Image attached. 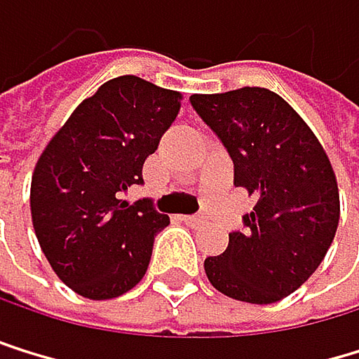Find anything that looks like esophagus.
I'll use <instances>...</instances> for the list:
<instances>
[{
  "label": "esophagus",
  "instance_id": "34e87169",
  "mask_svg": "<svg viewBox=\"0 0 359 359\" xmlns=\"http://www.w3.org/2000/svg\"><path fill=\"white\" fill-rule=\"evenodd\" d=\"M183 222L189 224V226H204V224H206V219H204L202 215H185Z\"/></svg>",
  "mask_w": 359,
  "mask_h": 359
}]
</instances>
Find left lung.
<instances>
[{"mask_svg": "<svg viewBox=\"0 0 359 359\" xmlns=\"http://www.w3.org/2000/svg\"><path fill=\"white\" fill-rule=\"evenodd\" d=\"M198 116L234 163V187L254 198L243 230L204 260L219 293L273 304L291 295L325 258L340 219L336 174L321 142L280 94L239 88L191 94Z\"/></svg>", "mask_w": 359, "mask_h": 359, "instance_id": "left-lung-1", "label": "left lung"}]
</instances>
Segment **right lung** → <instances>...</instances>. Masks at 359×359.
<instances>
[{"label": "right lung", "mask_w": 359, "mask_h": 359, "mask_svg": "<svg viewBox=\"0 0 359 359\" xmlns=\"http://www.w3.org/2000/svg\"><path fill=\"white\" fill-rule=\"evenodd\" d=\"M181 92L135 75L105 81L81 101L40 155L29 191L40 250L57 278L88 299H114L144 278L170 217L148 198L142 168L181 109Z\"/></svg>", "instance_id": "add662e5"}]
</instances>
